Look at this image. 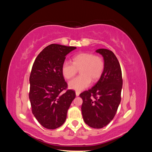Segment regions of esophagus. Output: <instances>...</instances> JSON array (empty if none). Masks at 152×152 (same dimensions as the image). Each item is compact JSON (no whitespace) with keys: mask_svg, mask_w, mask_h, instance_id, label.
<instances>
[{"mask_svg":"<svg viewBox=\"0 0 152 152\" xmlns=\"http://www.w3.org/2000/svg\"><path fill=\"white\" fill-rule=\"evenodd\" d=\"M80 91H75V94H76V96H79V94H80Z\"/></svg>","mask_w":152,"mask_h":152,"instance_id":"34e87169","label":"esophagus"}]
</instances>
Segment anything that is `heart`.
Masks as SVG:
<instances>
[{
	"instance_id": "b5f03b06",
	"label": "heart",
	"mask_w": 152,
	"mask_h": 152,
	"mask_svg": "<svg viewBox=\"0 0 152 152\" xmlns=\"http://www.w3.org/2000/svg\"><path fill=\"white\" fill-rule=\"evenodd\" d=\"M104 68L103 59L93 53H82L72 58V63L65 61L61 66V73L64 78L70 79L74 77L78 70L80 75L70 80L68 86L72 89L82 91L89 87L93 81L97 80L102 76Z\"/></svg>"
}]
</instances>
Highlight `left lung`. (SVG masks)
I'll return each mask as SVG.
<instances>
[{
    "mask_svg": "<svg viewBox=\"0 0 152 152\" xmlns=\"http://www.w3.org/2000/svg\"><path fill=\"white\" fill-rule=\"evenodd\" d=\"M96 52L104 58V68L99 80L91 89L80 94L83 119L91 127L102 128L115 115L121 101L122 76L120 63L114 53L99 49Z\"/></svg>",
    "mask_w": 152,
    "mask_h": 152,
    "instance_id": "8db88e82",
    "label": "left lung"
}]
</instances>
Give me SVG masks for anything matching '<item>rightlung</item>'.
Returning a JSON list of instances; mask_svg holds the SVG:
<instances>
[{"mask_svg":"<svg viewBox=\"0 0 152 152\" xmlns=\"http://www.w3.org/2000/svg\"><path fill=\"white\" fill-rule=\"evenodd\" d=\"M75 49L50 44L39 54L32 66L29 92L32 113L40 125L48 129L63 125L75 98L74 90L67 89L61 73L66 55ZM64 90L66 91L63 92Z\"/></svg>","mask_w":152,"mask_h":152,"instance_id":"1","label":"right lung"}]
</instances>
